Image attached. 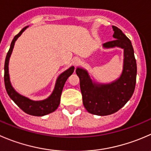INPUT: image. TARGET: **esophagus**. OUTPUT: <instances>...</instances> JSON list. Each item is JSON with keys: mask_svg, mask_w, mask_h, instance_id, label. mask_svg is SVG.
Returning a JSON list of instances; mask_svg holds the SVG:
<instances>
[{"mask_svg": "<svg viewBox=\"0 0 151 151\" xmlns=\"http://www.w3.org/2000/svg\"><path fill=\"white\" fill-rule=\"evenodd\" d=\"M73 63L74 65H77L80 63V60L79 58H74V60H73Z\"/></svg>", "mask_w": 151, "mask_h": 151, "instance_id": "34e87169", "label": "esophagus"}]
</instances>
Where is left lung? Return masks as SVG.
Listing matches in <instances>:
<instances>
[{
  "instance_id": "8db88e82",
  "label": "left lung",
  "mask_w": 151,
  "mask_h": 151,
  "mask_svg": "<svg viewBox=\"0 0 151 151\" xmlns=\"http://www.w3.org/2000/svg\"><path fill=\"white\" fill-rule=\"evenodd\" d=\"M112 28L115 40L104 43L103 47L124 49L123 69L120 77L107 84L96 83L86 69H76L84 107L89 113L99 116L112 114L122 108L132 96L137 80V62L131 40L119 28L114 26Z\"/></svg>"
}]
</instances>
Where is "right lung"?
Masks as SVG:
<instances>
[{"label": "right lung", "instance_id": "add662e5", "mask_svg": "<svg viewBox=\"0 0 151 151\" xmlns=\"http://www.w3.org/2000/svg\"><path fill=\"white\" fill-rule=\"evenodd\" d=\"M28 27L29 26L23 28L17 35L14 36L12 41L9 50L6 57L5 64H4V83H5V88L8 95L20 109L23 110L25 113L29 115L42 116L54 112L58 108L60 102V96L63 86L68 77H70L74 72V67H70L68 69L60 74V76L57 79L53 92L47 99L44 100L34 101L17 93L12 87L10 82L9 74V61L12 52L13 48H14V43Z\"/></svg>", "mask_w": 151, "mask_h": 151}]
</instances>
